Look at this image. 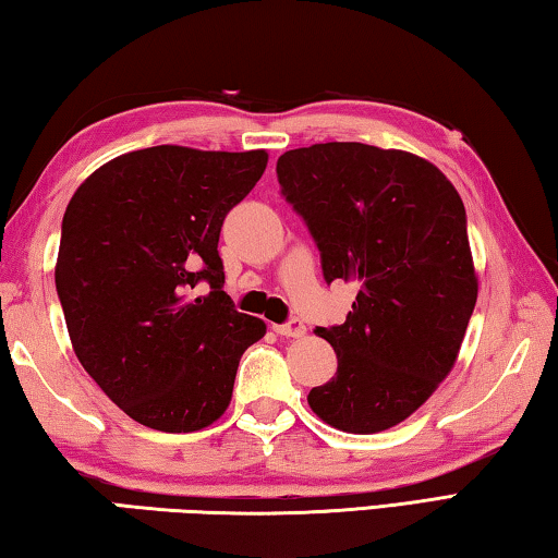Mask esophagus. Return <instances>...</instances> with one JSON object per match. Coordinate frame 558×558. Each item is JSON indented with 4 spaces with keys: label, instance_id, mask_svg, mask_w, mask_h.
Listing matches in <instances>:
<instances>
[{
    "label": "esophagus",
    "instance_id": "obj_1",
    "mask_svg": "<svg viewBox=\"0 0 558 558\" xmlns=\"http://www.w3.org/2000/svg\"><path fill=\"white\" fill-rule=\"evenodd\" d=\"M272 329H276V332H278L280 337H292V339L305 337V332H307V327L302 325L300 319H290V323H286V325H276Z\"/></svg>",
    "mask_w": 558,
    "mask_h": 558
}]
</instances>
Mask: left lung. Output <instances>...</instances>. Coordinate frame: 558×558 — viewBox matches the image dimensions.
<instances>
[{
  "instance_id": "left-lung-1",
  "label": "left lung",
  "mask_w": 558,
  "mask_h": 558,
  "mask_svg": "<svg viewBox=\"0 0 558 558\" xmlns=\"http://www.w3.org/2000/svg\"><path fill=\"white\" fill-rule=\"evenodd\" d=\"M278 182L325 280L359 286L344 325L315 329L337 374L310 391V409L359 436L399 426L456 366L477 302L458 189L428 159L362 143L290 149Z\"/></svg>"
}]
</instances>
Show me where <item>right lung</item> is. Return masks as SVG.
Instances as JSON below:
<instances>
[{"label": "right lung", "instance_id": "add662e5", "mask_svg": "<svg viewBox=\"0 0 558 558\" xmlns=\"http://www.w3.org/2000/svg\"><path fill=\"white\" fill-rule=\"evenodd\" d=\"M266 165V149H135L98 167L65 206L56 290L73 352L147 428L219 421L243 352L266 335L263 319L233 310L216 251L226 214Z\"/></svg>", "mask_w": 558, "mask_h": 558}]
</instances>
